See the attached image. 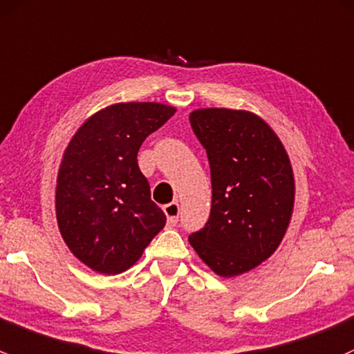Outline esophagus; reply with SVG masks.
Segmentation results:
<instances>
[{"label": "esophagus", "mask_w": 354, "mask_h": 354, "mask_svg": "<svg viewBox=\"0 0 354 354\" xmlns=\"http://www.w3.org/2000/svg\"><path fill=\"white\" fill-rule=\"evenodd\" d=\"M163 211H165L167 221H169V225H170V227H174V225H176L178 221V213H180V206H178V203L167 204V206H163Z\"/></svg>", "instance_id": "1"}]
</instances>
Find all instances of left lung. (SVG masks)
<instances>
[{"label": "left lung", "mask_w": 354, "mask_h": 354, "mask_svg": "<svg viewBox=\"0 0 354 354\" xmlns=\"http://www.w3.org/2000/svg\"><path fill=\"white\" fill-rule=\"evenodd\" d=\"M189 121L207 153L213 189L209 220L189 242L211 271L233 278L271 257L285 236L295 204L290 156L254 112L196 109Z\"/></svg>", "instance_id": "left-lung-1"}]
</instances>
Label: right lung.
I'll return each instance as SVG.
<instances>
[{"mask_svg":"<svg viewBox=\"0 0 354 354\" xmlns=\"http://www.w3.org/2000/svg\"><path fill=\"white\" fill-rule=\"evenodd\" d=\"M176 107L121 102L90 115L64 150L57 172L56 218L71 254L100 274H119L138 262L165 214L151 201L138 167L143 141Z\"/></svg>","mask_w":354,"mask_h":354,"instance_id":"1","label":"right lung"}]
</instances>
